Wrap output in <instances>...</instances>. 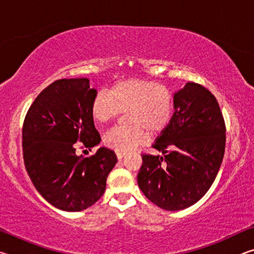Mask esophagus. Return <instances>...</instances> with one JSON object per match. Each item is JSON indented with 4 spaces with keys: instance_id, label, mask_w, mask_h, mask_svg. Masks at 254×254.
Here are the masks:
<instances>
[{
    "instance_id": "esophagus-1",
    "label": "esophagus",
    "mask_w": 254,
    "mask_h": 254,
    "mask_svg": "<svg viewBox=\"0 0 254 254\" xmlns=\"http://www.w3.org/2000/svg\"><path fill=\"white\" fill-rule=\"evenodd\" d=\"M126 156V153H123V152H117V157H118V159L119 160H121V159Z\"/></svg>"
}]
</instances>
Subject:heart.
<instances>
[{
  "instance_id": "1",
  "label": "heart",
  "mask_w": 254,
  "mask_h": 254,
  "mask_svg": "<svg viewBox=\"0 0 254 254\" xmlns=\"http://www.w3.org/2000/svg\"><path fill=\"white\" fill-rule=\"evenodd\" d=\"M174 95L156 81L130 78L115 83L109 89L98 92L91 103V115L98 124L109 123L127 112L126 118L130 127H117L107 131L103 142L117 152H128L143 144L150 134L162 132L174 115Z\"/></svg>"
}]
</instances>
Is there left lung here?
Returning <instances> with one entry per match:
<instances>
[{"instance_id":"left-lung-1","label":"left lung","mask_w":254,"mask_h":254,"mask_svg":"<svg viewBox=\"0 0 254 254\" xmlns=\"http://www.w3.org/2000/svg\"><path fill=\"white\" fill-rule=\"evenodd\" d=\"M175 113L156 140L161 154H142L137 185L144 196L166 210L197 203L212 186L225 152V123L216 98L188 81L174 94Z\"/></svg>"}]
</instances>
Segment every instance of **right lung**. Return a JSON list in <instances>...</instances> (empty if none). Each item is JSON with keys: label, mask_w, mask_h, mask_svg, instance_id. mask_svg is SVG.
<instances>
[{"label": "right lung", "mask_w": 254, "mask_h": 254, "mask_svg": "<svg viewBox=\"0 0 254 254\" xmlns=\"http://www.w3.org/2000/svg\"><path fill=\"white\" fill-rule=\"evenodd\" d=\"M97 94L85 77L59 79L30 106L22 127L25 169L33 186L56 208L79 212L104 194L106 179L118 162L113 150L78 156L77 145L91 150L101 142L91 103Z\"/></svg>", "instance_id": "right-lung-1"}]
</instances>
